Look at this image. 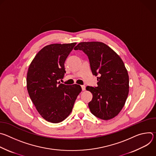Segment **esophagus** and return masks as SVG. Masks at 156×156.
Listing matches in <instances>:
<instances>
[{
  "label": "esophagus",
  "instance_id": "esophagus-1",
  "mask_svg": "<svg viewBox=\"0 0 156 156\" xmlns=\"http://www.w3.org/2000/svg\"><path fill=\"white\" fill-rule=\"evenodd\" d=\"M81 88H82V90L83 91H84L85 89H86V87L84 85H81Z\"/></svg>",
  "mask_w": 156,
  "mask_h": 156
}]
</instances>
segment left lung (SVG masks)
Listing matches in <instances>:
<instances>
[{
	"mask_svg": "<svg viewBox=\"0 0 156 156\" xmlns=\"http://www.w3.org/2000/svg\"><path fill=\"white\" fill-rule=\"evenodd\" d=\"M88 57L92 73L98 76V86H87L93 94L88 106L96 117L104 120L117 116L123 107L129 93V76L119 55L101 42H82L74 48Z\"/></svg>",
	"mask_w": 156,
	"mask_h": 156,
	"instance_id": "left-lung-1",
	"label": "left lung"
}]
</instances>
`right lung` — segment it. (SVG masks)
<instances>
[{"instance_id": "1", "label": "right lung", "mask_w": 156, "mask_h": 156, "mask_svg": "<svg viewBox=\"0 0 156 156\" xmlns=\"http://www.w3.org/2000/svg\"><path fill=\"white\" fill-rule=\"evenodd\" d=\"M76 42L52 44L43 48L29 66L27 90L41 117L48 122H62L72 111L81 91L80 85L58 82L64 77V63Z\"/></svg>"}]
</instances>
